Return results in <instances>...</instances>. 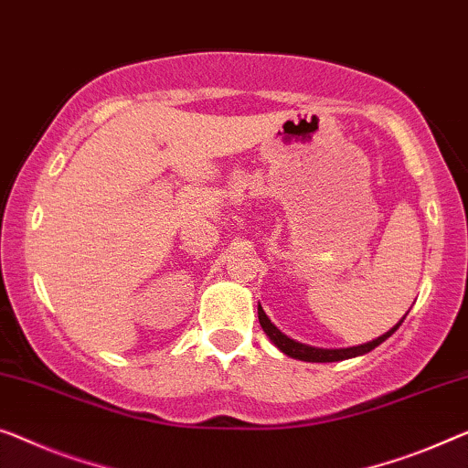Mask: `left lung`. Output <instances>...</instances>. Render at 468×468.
<instances>
[{
  "mask_svg": "<svg viewBox=\"0 0 468 468\" xmlns=\"http://www.w3.org/2000/svg\"><path fill=\"white\" fill-rule=\"evenodd\" d=\"M258 322H261L262 330L267 336L271 338V343H273L279 351H283L285 355H290V357L294 359H303V361H315V364H330V361H343V359H351V357H357V355H364L367 351H372V348L378 346L380 343H385V340L393 334L397 327L401 325V322L397 324L393 330H388L387 334H382L380 338L372 340V343L367 345H359V346H351V348H315V346H309V345H303V343H296V340H292L285 336L277 330V327L271 324V319L264 315L262 306L258 304Z\"/></svg>",
  "mask_w": 468,
  "mask_h": 468,
  "instance_id": "1",
  "label": "left lung"
}]
</instances>
